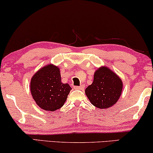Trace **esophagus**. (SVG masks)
<instances>
[{
  "instance_id": "1",
  "label": "esophagus",
  "mask_w": 153,
  "mask_h": 153,
  "mask_svg": "<svg viewBox=\"0 0 153 153\" xmlns=\"http://www.w3.org/2000/svg\"><path fill=\"white\" fill-rule=\"evenodd\" d=\"M74 88L76 89V90H83V88H84V85H80V86H74Z\"/></svg>"
}]
</instances>
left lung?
Returning a JSON list of instances; mask_svg holds the SVG:
<instances>
[{
	"instance_id": "left-lung-1",
	"label": "left lung",
	"mask_w": 153,
	"mask_h": 153,
	"mask_svg": "<svg viewBox=\"0 0 153 153\" xmlns=\"http://www.w3.org/2000/svg\"><path fill=\"white\" fill-rule=\"evenodd\" d=\"M122 91L120 77L107 67H100L94 74L93 83L85 88V93L93 105L106 108L118 102Z\"/></svg>"
}]
</instances>
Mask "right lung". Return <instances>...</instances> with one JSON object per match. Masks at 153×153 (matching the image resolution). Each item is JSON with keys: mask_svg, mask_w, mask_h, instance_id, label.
I'll use <instances>...</instances> for the list:
<instances>
[{"mask_svg": "<svg viewBox=\"0 0 153 153\" xmlns=\"http://www.w3.org/2000/svg\"><path fill=\"white\" fill-rule=\"evenodd\" d=\"M72 88L61 82L60 69L49 64L33 75L30 81V92L39 107L53 111L61 108Z\"/></svg>", "mask_w": 153, "mask_h": 153, "instance_id": "obj_1", "label": "right lung"}]
</instances>
